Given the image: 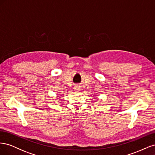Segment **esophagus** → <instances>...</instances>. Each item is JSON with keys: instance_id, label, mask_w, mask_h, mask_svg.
<instances>
[{"instance_id": "1", "label": "esophagus", "mask_w": 155, "mask_h": 155, "mask_svg": "<svg viewBox=\"0 0 155 155\" xmlns=\"http://www.w3.org/2000/svg\"><path fill=\"white\" fill-rule=\"evenodd\" d=\"M74 90L76 92H79L81 90V87H79V85H76V86H74Z\"/></svg>"}]
</instances>
